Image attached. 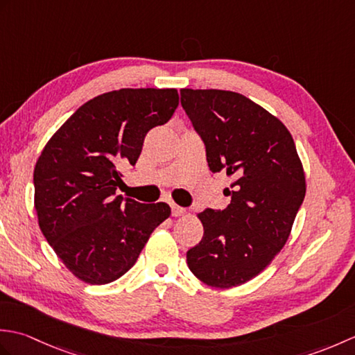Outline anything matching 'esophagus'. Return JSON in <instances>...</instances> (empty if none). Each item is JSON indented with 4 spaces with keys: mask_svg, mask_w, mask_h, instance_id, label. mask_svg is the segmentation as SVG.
I'll return each mask as SVG.
<instances>
[{
    "mask_svg": "<svg viewBox=\"0 0 355 355\" xmlns=\"http://www.w3.org/2000/svg\"><path fill=\"white\" fill-rule=\"evenodd\" d=\"M171 209H172V216H183L186 214V209L180 207L177 205H171Z\"/></svg>",
    "mask_w": 355,
    "mask_h": 355,
    "instance_id": "obj_1",
    "label": "esophagus"
}]
</instances>
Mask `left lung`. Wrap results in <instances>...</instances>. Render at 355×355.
<instances>
[{
  "label": "left lung",
  "instance_id": "1",
  "mask_svg": "<svg viewBox=\"0 0 355 355\" xmlns=\"http://www.w3.org/2000/svg\"><path fill=\"white\" fill-rule=\"evenodd\" d=\"M182 107L206 145L209 168L232 178L224 210L198 214L205 235L187 266L215 288L243 285L266 270L288 239L306 192L290 131L248 97L183 88Z\"/></svg>",
  "mask_w": 355,
  "mask_h": 355
}]
</instances>
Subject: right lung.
Masks as SVG:
<instances>
[{
	"label": "right lung",
	"instance_id": "right-lung-1",
	"mask_svg": "<svg viewBox=\"0 0 355 355\" xmlns=\"http://www.w3.org/2000/svg\"><path fill=\"white\" fill-rule=\"evenodd\" d=\"M178 107L175 88H122L74 112L37 158V224L58 258L80 281H116L137 261L150 233L171 215L166 202L116 195L120 168L135 164L145 135Z\"/></svg>",
	"mask_w": 355,
	"mask_h": 355
}]
</instances>
